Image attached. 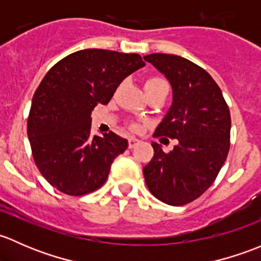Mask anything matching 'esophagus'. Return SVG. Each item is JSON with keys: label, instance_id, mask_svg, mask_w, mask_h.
<instances>
[{"label": "esophagus", "instance_id": "34e87169", "mask_svg": "<svg viewBox=\"0 0 261 261\" xmlns=\"http://www.w3.org/2000/svg\"><path fill=\"white\" fill-rule=\"evenodd\" d=\"M139 143H140V140H139V139L130 138L128 139V147H130V149H133V147H135Z\"/></svg>", "mask_w": 261, "mask_h": 261}]
</instances>
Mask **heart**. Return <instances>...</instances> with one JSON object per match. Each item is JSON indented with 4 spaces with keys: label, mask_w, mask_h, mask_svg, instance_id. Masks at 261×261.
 <instances>
[{
    "label": "heart",
    "mask_w": 261,
    "mask_h": 261,
    "mask_svg": "<svg viewBox=\"0 0 261 261\" xmlns=\"http://www.w3.org/2000/svg\"><path fill=\"white\" fill-rule=\"evenodd\" d=\"M160 86H167V82L164 80H162V78H158V77H151L149 78V80H146L145 82V91H150V89H154L156 88V87H160ZM131 128H134V130H138L139 126L136 125V123H133L131 125Z\"/></svg>",
    "instance_id": "b5f03b06"
}]
</instances>
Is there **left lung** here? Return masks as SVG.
I'll return each instance as SVG.
<instances>
[{"label": "left lung", "mask_w": 261, "mask_h": 261, "mask_svg": "<svg viewBox=\"0 0 261 261\" xmlns=\"http://www.w3.org/2000/svg\"><path fill=\"white\" fill-rule=\"evenodd\" d=\"M169 81L173 102L154 136L177 139L170 152L152 143L144 167L146 186L170 206H183L204 193L220 173L230 149L231 116L220 87L203 68L170 54L144 57Z\"/></svg>", "instance_id": "left-lung-1"}]
</instances>
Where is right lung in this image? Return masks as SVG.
Wrapping results in <instances>:
<instances>
[{
    "label": "right lung",
    "mask_w": 261,
    "mask_h": 261,
    "mask_svg": "<svg viewBox=\"0 0 261 261\" xmlns=\"http://www.w3.org/2000/svg\"><path fill=\"white\" fill-rule=\"evenodd\" d=\"M145 65L139 54L84 49L46 73L31 102L28 136L43 177L68 196L98 189L127 140L110 131L91 135V114L107 105L120 83Z\"/></svg>",
    "instance_id": "1"
}]
</instances>
